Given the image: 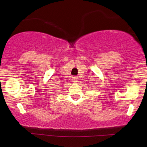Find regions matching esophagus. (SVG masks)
<instances>
[{
	"mask_svg": "<svg viewBox=\"0 0 147 147\" xmlns=\"http://www.w3.org/2000/svg\"><path fill=\"white\" fill-rule=\"evenodd\" d=\"M71 80H73V82H77L78 77H77V76H74V77H72Z\"/></svg>",
	"mask_w": 147,
	"mask_h": 147,
	"instance_id": "esophagus-1",
	"label": "esophagus"
}]
</instances>
